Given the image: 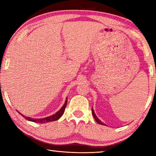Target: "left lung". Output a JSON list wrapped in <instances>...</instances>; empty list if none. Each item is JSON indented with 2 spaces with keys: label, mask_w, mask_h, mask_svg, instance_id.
Listing matches in <instances>:
<instances>
[{
  "label": "left lung",
  "mask_w": 156,
  "mask_h": 156,
  "mask_svg": "<svg viewBox=\"0 0 156 156\" xmlns=\"http://www.w3.org/2000/svg\"><path fill=\"white\" fill-rule=\"evenodd\" d=\"M91 113H92V115H93V116H94V119L96 120V122L98 123V124H100V125H105V126H107L106 125H105V123H103L102 122L101 120H100L96 116V115L95 114V113H94V109L93 108H91Z\"/></svg>",
  "instance_id": "1"
}]
</instances>
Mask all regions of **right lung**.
I'll list each match as a JSON object with an SVG mask.
<instances>
[{"label": "right lung", "mask_w": 156, "mask_h": 156, "mask_svg": "<svg viewBox=\"0 0 156 156\" xmlns=\"http://www.w3.org/2000/svg\"><path fill=\"white\" fill-rule=\"evenodd\" d=\"M67 97L66 98V100L65 104L63 105V106L60 108V109L55 114H53L50 116H48V117H45V118H30V117H27V116H25L24 115H23L22 113H20L19 112H18V113L21 114V115L23 117H24L26 120H27L29 121H31V122H37V123H41V124H43V123H46V122H52V121H56L59 119V118L61 117L63 113H64L66 106H67Z\"/></svg>", "instance_id": "obj_1"}]
</instances>
